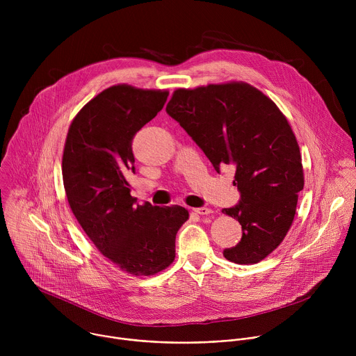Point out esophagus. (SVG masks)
I'll use <instances>...</instances> for the list:
<instances>
[{"label":"esophagus","mask_w":356,"mask_h":356,"mask_svg":"<svg viewBox=\"0 0 356 356\" xmlns=\"http://www.w3.org/2000/svg\"><path fill=\"white\" fill-rule=\"evenodd\" d=\"M193 211H194V214H197V216H210V214L213 213V210H211V209H209V207H198V209H193Z\"/></svg>","instance_id":"esophagus-1"}]
</instances>
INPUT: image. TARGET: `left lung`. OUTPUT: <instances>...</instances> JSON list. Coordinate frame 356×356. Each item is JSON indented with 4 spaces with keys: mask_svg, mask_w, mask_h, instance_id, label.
Here are the masks:
<instances>
[{
    "mask_svg": "<svg viewBox=\"0 0 356 356\" xmlns=\"http://www.w3.org/2000/svg\"><path fill=\"white\" fill-rule=\"evenodd\" d=\"M168 114L220 172L235 168L239 204L222 213L242 225L241 241L224 250L238 265L265 259L287 235L304 187L294 132L273 101L243 81L175 90Z\"/></svg>",
    "mask_w": 356,
    "mask_h": 356,
    "instance_id": "8db88e82",
    "label": "left lung"
}]
</instances>
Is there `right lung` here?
Wrapping results in <instances>:
<instances>
[{
	"mask_svg": "<svg viewBox=\"0 0 356 356\" xmlns=\"http://www.w3.org/2000/svg\"><path fill=\"white\" fill-rule=\"evenodd\" d=\"M168 90L117 84L73 118L62 175L69 206L95 248L122 272L152 276L176 257V234L188 220L180 206H135L127 180L135 172L132 139L163 108Z\"/></svg>",
	"mask_w": 356,
	"mask_h": 356,
	"instance_id": "add662e5",
	"label": "right lung"
}]
</instances>
